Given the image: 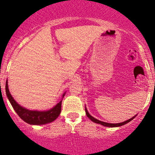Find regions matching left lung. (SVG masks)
I'll return each mask as SVG.
<instances>
[{
    "label": "left lung",
    "instance_id": "1",
    "mask_svg": "<svg viewBox=\"0 0 155 155\" xmlns=\"http://www.w3.org/2000/svg\"><path fill=\"white\" fill-rule=\"evenodd\" d=\"M86 115H87L88 118H89L90 120H92L93 122H95V123H97V124H100V125H102L103 126H105V127H111V128H113V127H119V126H121V125H125V124L128 123L129 121H131V120L133 119V118H134L135 116L132 117L131 118H130V119L127 120V121H123V122H121V123H117V124H112V123H107V122H104V121H99V120L96 119V118H93V117L92 116V115H90V114L88 112L87 109H86Z\"/></svg>",
    "mask_w": 155,
    "mask_h": 155
}]
</instances>
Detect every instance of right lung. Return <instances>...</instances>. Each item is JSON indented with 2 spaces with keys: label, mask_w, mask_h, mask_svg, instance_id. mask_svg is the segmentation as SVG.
Instances as JSON below:
<instances>
[{
  "label": "right lung",
  "mask_w": 155,
  "mask_h": 155,
  "mask_svg": "<svg viewBox=\"0 0 155 155\" xmlns=\"http://www.w3.org/2000/svg\"><path fill=\"white\" fill-rule=\"evenodd\" d=\"M5 90L7 96L11 102V105L13 106L15 112L21 119L24 120L25 122L30 124V125H45V124L50 123L52 121L58 118L61 112V104L62 100L58 104H56L53 108L47 111H32L28 110L27 108H24L21 105H19L17 102L12 97V95L10 93L9 89H8V80L6 81ZM64 93L63 97H64Z\"/></svg>",
  "instance_id": "right-lung-1"
}]
</instances>
